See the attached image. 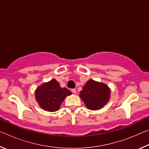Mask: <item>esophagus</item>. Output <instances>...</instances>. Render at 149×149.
I'll use <instances>...</instances> for the list:
<instances>
[{"label": "esophagus", "mask_w": 149, "mask_h": 149, "mask_svg": "<svg viewBox=\"0 0 149 149\" xmlns=\"http://www.w3.org/2000/svg\"><path fill=\"white\" fill-rule=\"evenodd\" d=\"M72 92L73 93H74V94H75V93H76V89H72Z\"/></svg>", "instance_id": "1"}]
</instances>
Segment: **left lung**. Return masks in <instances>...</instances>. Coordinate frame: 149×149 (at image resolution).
I'll return each instance as SVG.
<instances>
[{
	"instance_id": "8db88e82",
	"label": "left lung",
	"mask_w": 149,
	"mask_h": 149,
	"mask_svg": "<svg viewBox=\"0 0 149 149\" xmlns=\"http://www.w3.org/2000/svg\"><path fill=\"white\" fill-rule=\"evenodd\" d=\"M79 97L88 109L97 110L104 107L110 99V89L101 82L89 79L80 91Z\"/></svg>"
}]
</instances>
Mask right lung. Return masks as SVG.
<instances>
[{"instance_id": "1", "label": "right lung", "mask_w": 149, "mask_h": 149, "mask_svg": "<svg viewBox=\"0 0 149 149\" xmlns=\"http://www.w3.org/2000/svg\"><path fill=\"white\" fill-rule=\"evenodd\" d=\"M72 94L66 88L60 87L55 79L43 83L35 91V99L39 107L48 112L58 110L65 97Z\"/></svg>"}]
</instances>
